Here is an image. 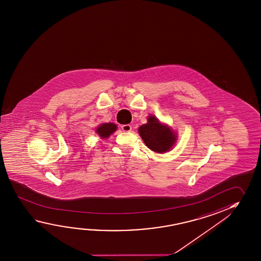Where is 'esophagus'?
<instances>
[{"instance_id":"esophagus-1","label":"esophagus","mask_w":261,"mask_h":261,"mask_svg":"<svg viewBox=\"0 0 261 261\" xmlns=\"http://www.w3.org/2000/svg\"><path fill=\"white\" fill-rule=\"evenodd\" d=\"M121 128H122V130H123L124 132H130V131L132 130V126H131L130 124H123V125L121 126Z\"/></svg>"}]
</instances>
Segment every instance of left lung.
Instances as JSON below:
<instances>
[{"instance_id":"8db88e82","label":"left lung","mask_w":261,"mask_h":261,"mask_svg":"<svg viewBox=\"0 0 261 261\" xmlns=\"http://www.w3.org/2000/svg\"><path fill=\"white\" fill-rule=\"evenodd\" d=\"M138 132L146 146L156 153L167 152L175 144L174 132L153 116L148 117L147 124H142Z\"/></svg>"}]
</instances>
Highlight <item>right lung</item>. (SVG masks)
Wrapping results in <instances>:
<instances>
[{"instance_id":"right-lung-1","label":"right lung","mask_w":261,"mask_h":261,"mask_svg":"<svg viewBox=\"0 0 261 261\" xmlns=\"http://www.w3.org/2000/svg\"><path fill=\"white\" fill-rule=\"evenodd\" d=\"M116 130V124L113 123H107V124H101L98 128L96 129V132L102 138H107L111 135L112 133L115 132Z\"/></svg>"}]
</instances>
